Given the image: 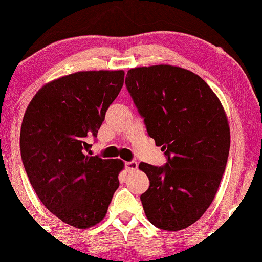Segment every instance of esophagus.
Segmentation results:
<instances>
[{
    "mask_svg": "<svg viewBox=\"0 0 262 262\" xmlns=\"http://www.w3.org/2000/svg\"><path fill=\"white\" fill-rule=\"evenodd\" d=\"M124 167H126L127 170H136L138 169V163L135 161H128V162H124Z\"/></svg>",
    "mask_w": 262,
    "mask_h": 262,
    "instance_id": "esophagus-1",
    "label": "esophagus"
}]
</instances>
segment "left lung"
Here are the masks:
<instances>
[{
    "label": "left lung",
    "instance_id": "obj_1",
    "mask_svg": "<svg viewBox=\"0 0 262 262\" xmlns=\"http://www.w3.org/2000/svg\"><path fill=\"white\" fill-rule=\"evenodd\" d=\"M126 87L148 135L167 162H141L149 179L141 199L155 227L180 231L212 204L227 165L231 134L225 111L209 85L189 70L151 66L128 70Z\"/></svg>",
    "mask_w": 262,
    "mask_h": 262
}]
</instances>
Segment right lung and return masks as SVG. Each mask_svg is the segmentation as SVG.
I'll list each match as a JSON object with an SVG mask.
<instances>
[{
    "label": "right lung",
    "instance_id": "right-lung-1",
    "mask_svg": "<svg viewBox=\"0 0 262 262\" xmlns=\"http://www.w3.org/2000/svg\"><path fill=\"white\" fill-rule=\"evenodd\" d=\"M123 79V70L70 74L40 89L25 113L19 149L30 185L47 209L74 227L102 220L120 185L123 162L91 156L88 139H96Z\"/></svg>",
    "mask_w": 262,
    "mask_h": 262
}]
</instances>
